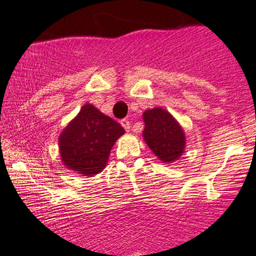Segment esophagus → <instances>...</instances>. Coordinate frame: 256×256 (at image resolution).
<instances>
[{"instance_id": "1", "label": "esophagus", "mask_w": 256, "mask_h": 256, "mask_svg": "<svg viewBox=\"0 0 256 256\" xmlns=\"http://www.w3.org/2000/svg\"><path fill=\"white\" fill-rule=\"evenodd\" d=\"M121 126L126 129V132H129V129H130V122L127 118L121 120Z\"/></svg>"}]
</instances>
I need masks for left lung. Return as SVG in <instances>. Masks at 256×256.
<instances>
[{"label": "left lung", "mask_w": 256, "mask_h": 256, "mask_svg": "<svg viewBox=\"0 0 256 256\" xmlns=\"http://www.w3.org/2000/svg\"><path fill=\"white\" fill-rule=\"evenodd\" d=\"M145 122L144 140L163 163L180 159L186 147L184 132L169 111L154 108L142 115Z\"/></svg>", "instance_id": "left-lung-1"}]
</instances>
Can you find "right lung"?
<instances>
[{
	"label": "right lung",
	"mask_w": 256,
	"mask_h": 256,
	"mask_svg": "<svg viewBox=\"0 0 256 256\" xmlns=\"http://www.w3.org/2000/svg\"><path fill=\"white\" fill-rule=\"evenodd\" d=\"M124 129L92 104H85L58 138L62 163L84 176L103 171L116 140Z\"/></svg>",
	"instance_id": "right-lung-1"
}]
</instances>
